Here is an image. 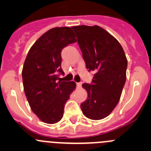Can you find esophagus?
Here are the masks:
<instances>
[{
    "label": "esophagus",
    "mask_w": 151,
    "mask_h": 151,
    "mask_svg": "<svg viewBox=\"0 0 151 151\" xmlns=\"http://www.w3.org/2000/svg\"><path fill=\"white\" fill-rule=\"evenodd\" d=\"M77 88H81L82 83H77Z\"/></svg>",
    "instance_id": "1"
}]
</instances>
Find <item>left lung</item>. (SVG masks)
I'll use <instances>...</instances> for the list:
<instances>
[{"label":"left lung","instance_id":"8db88e82","mask_svg":"<svg viewBox=\"0 0 151 151\" xmlns=\"http://www.w3.org/2000/svg\"><path fill=\"white\" fill-rule=\"evenodd\" d=\"M71 28L77 35L86 68L96 72L93 84H83L88 99L80 105L82 111L89 119H103L112 112L121 98L126 80V55L118 41L98 25Z\"/></svg>","mask_w":151,"mask_h":151}]
</instances>
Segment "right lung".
I'll use <instances>...</instances> for the list:
<instances>
[{
    "mask_svg": "<svg viewBox=\"0 0 151 151\" xmlns=\"http://www.w3.org/2000/svg\"><path fill=\"white\" fill-rule=\"evenodd\" d=\"M76 42L71 28H53L36 40L27 55L22 71L24 91L32 111L42 122L60 121L75 89L74 82H58L57 73H63L62 49Z\"/></svg>",
    "mask_w": 151,
    "mask_h": 151,
    "instance_id": "add662e5",
    "label": "right lung"
}]
</instances>
